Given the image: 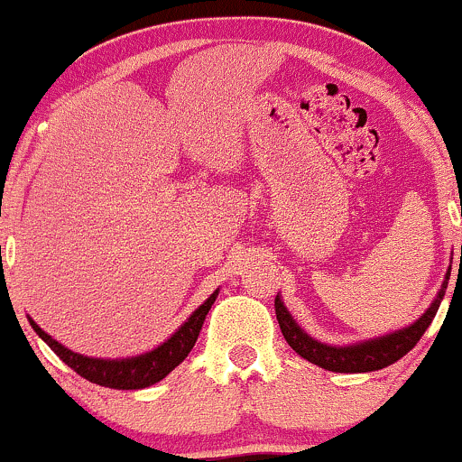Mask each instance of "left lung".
I'll use <instances>...</instances> for the list:
<instances>
[{
    "instance_id": "obj_1",
    "label": "left lung",
    "mask_w": 462,
    "mask_h": 462,
    "mask_svg": "<svg viewBox=\"0 0 462 462\" xmlns=\"http://www.w3.org/2000/svg\"><path fill=\"white\" fill-rule=\"evenodd\" d=\"M462 257V249H460ZM462 262V260H460ZM451 275V266L445 273V280L440 284V291L436 292L434 301L428 306V310L419 317L416 321H411L405 328H399L388 335L372 337V339L356 341V344L348 346H332L324 344V341L315 339L309 332L301 328L289 309L284 306L282 297H275V315L280 321V328L284 339L289 341V346L297 352L300 356H304L310 364L319 365V368L330 370V372H374L381 368H388V365L399 361L401 356H405L408 352L419 344V339L423 337V332L430 328L431 319L439 312L440 301H443L445 291H448V282Z\"/></svg>"
}]
</instances>
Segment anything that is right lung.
I'll return each mask as SVG.
<instances>
[{
	"label": "right lung",
	"instance_id": "1",
	"mask_svg": "<svg viewBox=\"0 0 462 462\" xmlns=\"http://www.w3.org/2000/svg\"><path fill=\"white\" fill-rule=\"evenodd\" d=\"M217 292H220V289L213 291L211 295L187 317L185 324L178 326V330L173 332L171 337H167L161 346L143 352V355L123 356V359H101V356L79 355V352L66 348V346L59 344L57 339H52L43 328H39V324L32 317H28V321H31L32 330L54 350V355H57L63 364L70 365L77 374H81L83 379L112 390H143L165 379L176 365H180L182 361L187 359V355H189L193 346H196V339L198 335H200L202 324H205L207 312L211 310Z\"/></svg>",
	"mask_w": 462,
	"mask_h": 462
}]
</instances>
